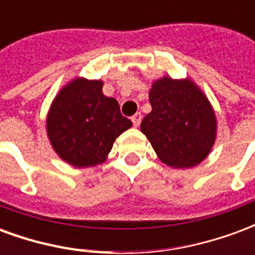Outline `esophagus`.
I'll return each mask as SVG.
<instances>
[{
	"instance_id": "esophagus-1",
	"label": "esophagus",
	"mask_w": 255,
	"mask_h": 255,
	"mask_svg": "<svg viewBox=\"0 0 255 255\" xmlns=\"http://www.w3.org/2000/svg\"><path fill=\"white\" fill-rule=\"evenodd\" d=\"M131 120H132V124L135 126V127H139V124H140V122H142V115L140 113H135L132 117H131Z\"/></svg>"
}]
</instances>
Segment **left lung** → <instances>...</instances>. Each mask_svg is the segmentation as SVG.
<instances>
[{
  "mask_svg": "<svg viewBox=\"0 0 255 255\" xmlns=\"http://www.w3.org/2000/svg\"><path fill=\"white\" fill-rule=\"evenodd\" d=\"M151 112L140 124L166 165L191 168L206 158L216 139V117L208 98L190 80L162 78L150 90Z\"/></svg>",
  "mask_w": 255,
  "mask_h": 255,
  "instance_id": "8db88e82",
  "label": "left lung"
}]
</instances>
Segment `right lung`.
Listing matches in <instances>:
<instances>
[{"mask_svg": "<svg viewBox=\"0 0 255 255\" xmlns=\"http://www.w3.org/2000/svg\"><path fill=\"white\" fill-rule=\"evenodd\" d=\"M131 126L119 102L104 95L102 82L87 79L67 84L53 101L47 116L53 149L78 168L105 161L117 136Z\"/></svg>", "mask_w": 255, "mask_h": 255, "instance_id": "obj_1", "label": "right lung"}]
</instances>
